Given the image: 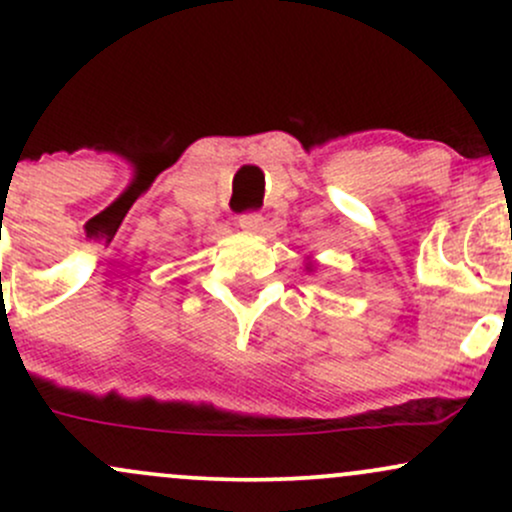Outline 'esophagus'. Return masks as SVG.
<instances>
[{
  "label": "esophagus",
  "instance_id": "1",
  "mask_svg": "<svg viewBox=\"0 0 512 512\" xmlns=\"http://www.w3.org/2000/svg\"><path fill=\"white\" fill-rule=\"evenodd\" d=\"M238 226L243 228L245 233H260L264 228V216L260 211H245V214H240Z\"/></svg>",
  "mask_w": 512,
  "mask_h": 512
}]
</instances>
